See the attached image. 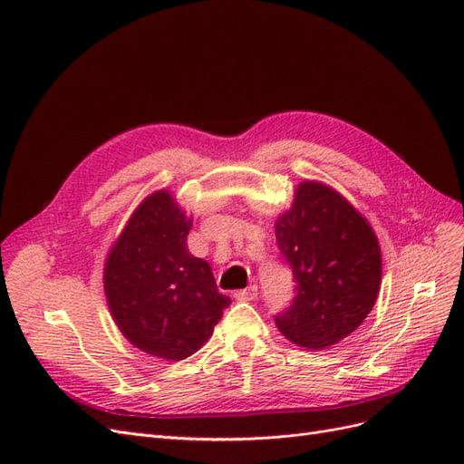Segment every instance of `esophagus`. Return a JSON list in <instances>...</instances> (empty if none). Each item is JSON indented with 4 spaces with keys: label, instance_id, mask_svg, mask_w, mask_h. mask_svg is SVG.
<instances>
[{
    "label": "esophagus",
    "instance_id": "34e87169",
    "mask_svg": "<svg viewBox=\"0 0 464 464\" xmlns=\"http://www.w3.org/2000/svg\"><path fill=\"white\" fill-rule=\"evenodd\" d=\"M256 296H257V286H256V285H251V286H247V288H244V290H237V292L234 294V298L240 300V302L256 300Z\"/></svg>",
    "mask_w": 464,
    "mask_h": 464
}]
</instances>
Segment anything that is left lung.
<instances>
[{"label": "left lung", "instance_id": "obj_1", "mask_svg": "<svg viewBox=\"0 0 464 464\" xmlns=\"http://www.w3.org/2000/svg\"><path fill=\"white\" fill-rule=\"evenodd\" d=\"M296 298L275 323L304 350L331 348L368 317L382 286V247L368 218L334 188L304 179L275 220Z\"/></svg>", "mask_w": 464, "mask_h": 464}]
</instances>
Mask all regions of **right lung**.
<instances>
[{
    "instance_id": "right-lung-1",
    "label": "right lung",
    "mask_w": 464,
    "mask_h": 464,
    "mask_svg": "<svg viewBox=\"0 0 464 464\" xmlns=\"http://www.w3.org/2000/svg\"><path fill=\"white\" fill-rule=\"evenodd\" d=\"M193 217L170 189L137 205L104 259L111 319L135 348L166 362L186 360L210 339L230 298L213 269L189 254Z\"/></svg>"
}]
</instances>
